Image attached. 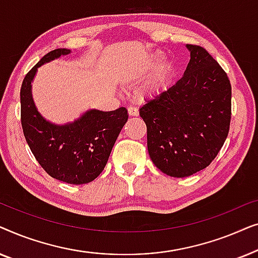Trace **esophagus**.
<instances>
[{
    "label": "esophagus",
    "mask_w": 258,
    "mask_h": 258,
    "mask_svg": "<svg viewBox=\"0 0 258 258\" xmlns=\"http://www.w3.org/2000/svg\"><path fill=\"white\" fill-rule=\"evenodd\" d=\"M128 112H129L130 116H139V109L135 108V107H129Z\"/></svg>",
    "instance_id": "1"
}]
</instances>
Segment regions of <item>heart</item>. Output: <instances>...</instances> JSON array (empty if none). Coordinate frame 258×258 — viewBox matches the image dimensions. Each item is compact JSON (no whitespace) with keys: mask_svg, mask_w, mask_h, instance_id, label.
Instances as JSON below:
<instances>
[{"mask_svg":"<svg viewBox=\"0 0 258 258\" xmlns=\"http://www.w3.org/2000/svg\"><path fill=\"white\" fill-rule=\"evenodd\" d=\"M161 61V56H155V57H153V59L150 61L149 66H148V70H154L158 64H160ZM174 72L175 68L174 66H172V63H163V64L156 70L153 79H151L149 81V83H148V89L151 91H158L164 89V88L170 83L172 76H174Z\"/></svg>","mask_w":258,"mask_h":258,"instance_id":"obj_1","label":"heart"}]
</instances>
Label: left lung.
Returning <instances> with one entry per match:
<instances>
[{
	"instance_id": "left-lung-1",
	"label": "left lung",
	"mask_w": 258,
	"mask_h": 258,
	"mask_svg": "<svg viewBox=\"0 0 258 258\" xmlns=\"http://www.w3.org/2000/svg\"><path fill=\"white\" fill-rule=\"evenodd\" d=\"M186 48L190 61L184 75L140 108L151 161L171 177L206 169L223 147L231 119L227 73L203 47Z\"/></svg>"
}]
</instances>
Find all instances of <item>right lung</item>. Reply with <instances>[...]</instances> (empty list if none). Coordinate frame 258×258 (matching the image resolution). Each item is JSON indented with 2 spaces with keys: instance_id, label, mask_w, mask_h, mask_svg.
Returning <instances> with one entry per match:
<instances>
[{
  "instance_id": "obj_1",
  "label": "right lung",
  "mask_w": 258,
  "mask_h": 258,
  "mask_svg": "<svg viewBox=\"0 0 258 258\" xmlns=\"http://www.w3.org/2000/svg\"><path fill=\"white\" fill-rule=\"evenodd\" d=\"M70 54L55 49L27 74L21 87V124L23 134L41 167L48 175L69 184H86L103 171L123 125L128 121L124 107L114 111L91 109L64 125L45 121L31 97V82L38 67Z\"/></svg>"
}]
</instances>
